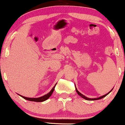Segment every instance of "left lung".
<instances>
[{"label": "left lung", "instance_id": "left-lung-1", "mask_svg": "<svg viewBox=\"0 0 125 125\" xmlns=\"http://www.w3.org/2000/svg\"><path fill=\"white\" fill-rule=\"evenodd\" d=\"M75 88H76V93H78V95H80L81 97H83V98H84V99L87 100H100V99H101V98H104V97H105V96H106V95H107L108 94H109V93H110V92L112 91V90H113V89H112V90H111L109 92V93H107L106 94H105V95H104L101 96V97H98V98H88V97H85V95H83V94H82L81 93H79V92L78 91V90H77V88H76V87H75Z\"/></svg>", "mask_w": 125, "mask_h": 125}]
</instances>
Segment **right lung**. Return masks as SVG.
Masks as SVG:
<instances>
[{
    "instance_id": "add662e5",
    "label": "right lung",
    "mask_w": 125,
    "mask_h": 125,
    "mask_svg": "<svg viewBox=\"0 0 125 125\" xmlns=\"http://www.w3.org/2000/svg\"><path fill=\"white\" fill-rule=\"evenodd\" d=\"M56 84H57V83H56L55 85L53 87V88L52 89L51 91L49 92V93H47V94H46V95L42 96V97H38V98H28V97H24V96H22V95H20L21 96V97H22V98H24V99L27 100L31 101H35V102H42V101H44L46 100H47L48 98H49V97L52 95V93H53V92L54 91V88H55Z\"/></svg>"
}]
</instances>
